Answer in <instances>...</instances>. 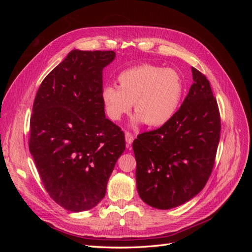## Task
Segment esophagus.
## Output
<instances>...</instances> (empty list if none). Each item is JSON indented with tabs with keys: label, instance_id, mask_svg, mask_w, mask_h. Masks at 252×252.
<instances>
[{
	"label": "esophagus",
	"instance_id": "obj_1",
	"mask_svg": "<svg viewBox=\"0 0 252 252\" xmlns=\"http://www.w3.org/2000/svg\"><path fill=\"white\" fill-rule=\"evenodd\" d=\"M125 139H126V142H127V144H128V146L129 145H131V143L133 142V135L129 132V131H126L125 132Z\"/></svg>",
	"mask_w": 252,
	"mask_h": 252
}]
</instances>
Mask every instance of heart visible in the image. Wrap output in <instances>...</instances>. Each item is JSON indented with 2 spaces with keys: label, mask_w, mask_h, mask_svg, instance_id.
<instances>
[{
  "label": "heart",
  "mask_w": 252,
  "mask_h": 252,
  "mask_svg": "<svg viewBox=\"0 0 252 252\" xmlns=\"http://www.w3.org/2000/svg\"><path fill=\"white\" fill-rule=\"evenodd\" d=\"M119 87L108 85L102 91L108 118L120 121L134 104L135 123L145 122L152 127L167 123L177 111L183 95L181 75L171 68L143 64L122 71Z\"/></svg>",
  "instance_id": "b5f03b06"
}]
</instances>
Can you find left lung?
Segmentation results:
<instances>
[{
  "label": "left lung",
  "mask_w": 252,
  "mask_h": 252,
  "mask_svg": "<svg viewBox=\"0 0 252 252\" xmlns=\"http://www.w3.org/2000/svg\"><path fill=\"white\" fill-rule=\"evenodd\" d=\"M193 84L180 109L155 130L138 135L132 148L141 199L158 209L191 200L207 183L220 142V117L209 81L191 67Z\"/></svg>",
  "instance_id": "1"
}]
</instances>
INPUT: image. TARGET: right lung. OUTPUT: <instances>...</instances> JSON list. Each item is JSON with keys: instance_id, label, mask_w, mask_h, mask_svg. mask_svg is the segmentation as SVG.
Masks as SVG:
<instances>
[{"instance_id": "1", "label": "right lung", "mask_w": 252, "mask_h": 252, "mask_svg": "<svg viewBox=\"0 0 252 252\" xmlns=\"http://www.w3.org/2000/svg\"><path fill=\"white\" fill-rule=\"evenodd\" d=\"M113 51L72 50L37 89L30 118L29 150L51 199L80 212L105 196L125 150L122 129L105 117L103 69Z\"/></svg>"}]
</instances>
